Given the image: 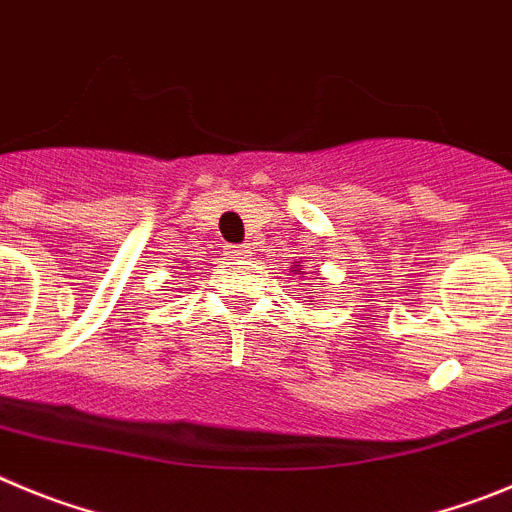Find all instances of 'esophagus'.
Here are the masks:
<instances>
[{
  "label": "esophagus",
  "mask_w": 512,
  "mask_h": 512,
  "mask_svg": "<svg viewBox=\"0 0 512 512\" xmlns=\"http://www.w3.org/2000/svg\"><path fill=\"white\" fill-rule=\"evenodd\" d=\"M247 255H250L247 247H232V250H229V257H247Z\"/></svg>",
  "instance_id": "34e87169"
}]
</instances>
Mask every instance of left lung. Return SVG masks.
<instances>
[{
    "instance_id": "left-lung-1",
    "label": "left lung",
    "mask_w": 512,
    "mask_h": 512,
    "mask_svg": "<svg viewBox=\"0 0 512 512\" xmlns=\"http://www.w3.org/2000/svg\"><path fill=\"white\" fill-rule=\"evenodd\" d=\"M293 267H296V270H290V273H293V275H306V273H303L301 265H293Z\"/></svg>"
}]
</instances>
